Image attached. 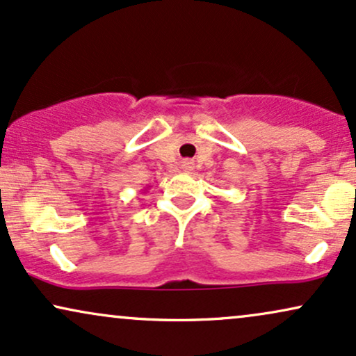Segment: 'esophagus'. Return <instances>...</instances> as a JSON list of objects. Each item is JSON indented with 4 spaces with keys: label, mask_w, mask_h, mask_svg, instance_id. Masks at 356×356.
<instances>
[{
    "label": "esophagus",
    "mask_w": 356,
    "mask_h": 356,
    "mask_svg": "<svg viewBox=\"0 0 356 356\" xmlns=\"http://www.w3.org/2000/svg\"><path fill=\"white\" fill-rule=\"evenodd\" d=\"M183 170L185 171H191L193 170V161L191 160H183Z\"/></svg>",
    "instance_id": "34e87169"
}]
</instances>
